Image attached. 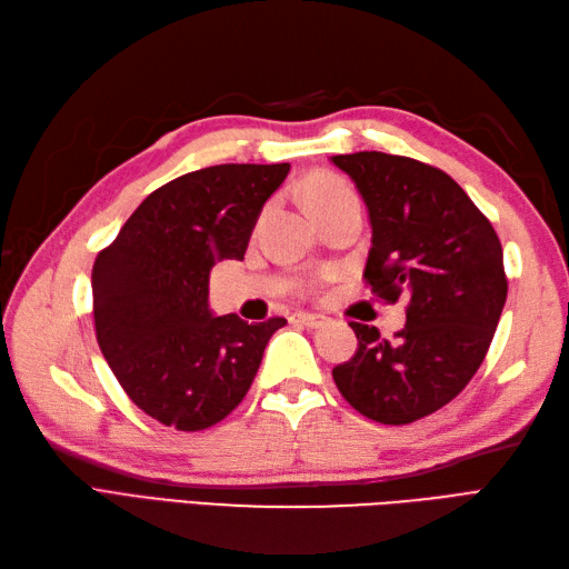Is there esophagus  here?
<instances>
[{
    "label": "esophagus",
    "instance_id": "1",
    "mask_svg": "<svg viewBox=\"0 0 569 569\" xmlns=\"http://www.w3.org/2000/svg\"><path fill=\"white\" fill-rule=\"evenodd\" d=\"M296 325H306V328H312V330H318V328H322L325 322H328V318L325 316H316V312H296V316L291 318Z\"/></svg>",
    "mask_w": 569,
    "mask_h": 569
}]
</instances>
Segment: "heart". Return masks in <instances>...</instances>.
Masks as SVG:
<instances>
[{"mask_svg":"<svg viewBox=\"0 0 569 569\" xmlns=\"http://www.w3.org/2000/svg\"><path fill=\"white\" fill-rule=\"evenodd\" d=\"M345 196H355L352 186H349L345 178L332 176V173H318V176L308 178L303 190H300V198H303L306 208H310V204H318V202H330L337 198H345Z\"/></svg>","mask_w":569,"mask_h":569,"instance_id":"1","label":"heart"}]
</instances>
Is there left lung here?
<instances>
[{
	"instance_id": "8db88e82",
	"label": "left lung",
	"mask_w": 569,
	"mask_h": 569,
	"mask_svg": "<svg viewBox=\"0 0 569 569\" xmlns=\"http://www.w3.org/2000/svg\"><path fill=\"white\" fill-rule=\"evenodd\" d=\"M332 161L369 208L367 288L383 303L408 300L391 342L349 322L357 352L332 379L361 416L406 426L450 403L485 361L509 293L501 241L440 168L381 151Z\"/></svg>"
}]
</instances>
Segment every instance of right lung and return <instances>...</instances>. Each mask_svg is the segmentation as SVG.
<instances>
[{
	"label": "right lung",
	"instance_id": "1",
	"mask_svg": "<svg viewBox=\"0 0 569 569\" xmlns=\"http://www.w3.org/2000/svg\"><path fill=\"white\" fill-rule=\"evenodd\" d=\"M291 163H222L153 190L92 266L94 335L127 396L168 428L198 432L247 396L283 318H214V261L244 259L263 202Z\"/></svg>",
	"mask_w": 569,
	"mask_h": 569
}]
</instances>
